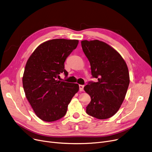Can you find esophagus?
<instances>
[{"label": "esophagus", "instance_id": "esophagus-1", "mask_svg": "<svg viewBox=\"0 0 152 152\" xmlns=\"http://www.w3.org/2000/svg\"><path fill=\"white\" fill-rule=\"evenodd\" d=\"M79 91L83 92L84 91V85H79Z\"/></svg>", "mask_w": 152, "mask_h": 152}]
</instances>
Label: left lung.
<instances>
[{
    "label": "left lung",
    "mask_w": 152,
    "mask_h": 152,
    "mask_svg": "<svg viewBox=\"0 0 152 152\" xmlns=\"http://www.w3.org/2000/svg\"><path fill=\"white\" fill-rule=\"evenodd\" d=\"M81 46L90 62L92 77L98 79L84 87L91 98L86 113L100 119L109 118L124 100L130 82L128 68L121 55L104 42L84 40Z\"/></svg>",
    "instance_id": "8db88e82"
}]
</instances>
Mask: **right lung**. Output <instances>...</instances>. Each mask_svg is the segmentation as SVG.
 I'll return each instance as SVG.
<instances>
[{"instance_id": "add662e5", "label": "right lung", "mask_w": 152, "mask_h": 152, "mask_svg": "<svg viewBox=\"0 0 152 152\" xmlns=\"http://www.w3.org/2000/svg\"><path fill=\"white\" fill-rule=\"evenodd\" d=\"M79 41L55 39L40 44L28 58L23 76L26 97L35 114L52 122L65 115L68 104L79 91V85L58 81L68 72L65 63Z\"/></svg>"}]
</instances>
